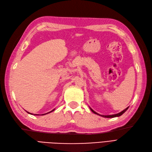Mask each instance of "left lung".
<instances>
[{
    "label": "left lung",
    "mask_w": 152,
    "mask_h": 152,
    "mask_svg": "<svg viewBox=\"0 0 152 152\" xmlns=\"http://www.w3.org/2000/svg\"><path fill=\"white\" fill-rule=\"evenodd\" d=\"M128 108H129V107L126 108L125 110H124L123 111H122L121 112L118 113H117V114L110 115H99V114H98V113H96V112H94V110H93V109L90 108V109H91V111L93 112L94 113H95V114H97V115H101V116H102V117H107V118H113V117H119V116H121V115H122L124 113H125V112H126V110H127Z\"/></svg>",
    "instance_id": "8db88e82"
}]
</instances>
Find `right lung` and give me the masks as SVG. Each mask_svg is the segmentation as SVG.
Instances as JSON below:
<instances>
[{
    "label": "right lung",
    "mask_w": 152,
    "mask_h": 152,
    "mask_svg": "<svg viewBox=\"0 0 152 152\" xmlns=\"http://www.w3.org/2000/svg\"><path fill=\"white\" fill-rule=\"evenodd\" d=\"M54 110H52V111H50V112H48V113H44V114H42V115H45V114H48V113H50V112H53V111H54ZM27 113H29V114H31V115H32V113H29V112H27ZM39 115V114H36V115Z\"/></svg>",
    "instance_id": "right-lung-1"
}]
</instances>
